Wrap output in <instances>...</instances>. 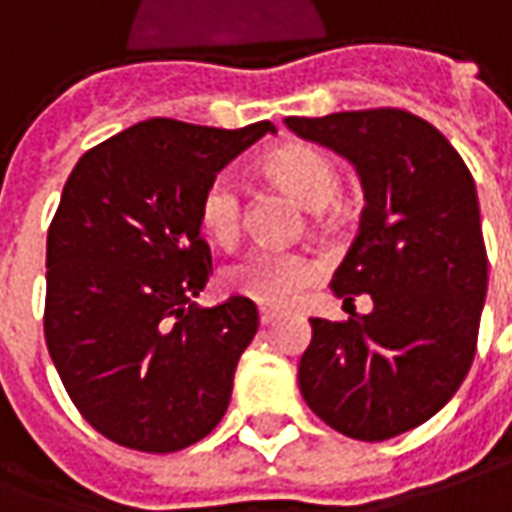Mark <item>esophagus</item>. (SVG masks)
<instances>
[{
  "label": "esophagus",
  "instance_id": "obj_1",
  "mask_svg": "<svg viewBox=\"0 0 512 512\" xmlns=\"http://www.w3.org/2000/svg\"><path fill=\"white\" fill-rule=\"evenodd\" d=\"M280 316H283V314H277V311H269V308H263V311H260V325H266V328H269V325H274V322H277Z\"/></svg>",
  "mask_w": 512,
  "mask_h": 512
}]
</instances>
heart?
I'll use <instances>...</instances> for the list:
<instances>
[{
  "mask_svg": "<svg viewBox=\"0 0 512 512\" xmlns=\"http://www.w3.org/2000/svg\"><path fill=\"white\" fill-rule=\"evenodd\" d=\"M266 173L277 187L297 198L305 210L319 212L339 196V170L322 151L311 145H283L266 159ZM198 227L221 249L235 246L243 227V196L238 182L218 173L198 198ZM319 266L300 252H271L252 249L224 269L229 291L260 305H288L300 297L302 288L314 283Z\"/></svg>",
  "mask_w": 512,
  "mask_h": 512,
  "instance_id": "1",
  "label": "heart"
}]
</instances>
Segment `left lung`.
Segmentation results:
<instances>
[{
  "instance_id": "obj_1",
  "label": "left lung",
  "mask_w": 512,
  "mask_h": 512,
  "mask_svg": "<svg viewBox=\"0 0 512 512\" xmlns=\"http://www.w3.org/2000/svg\"><path fill=\"white\" fill-rule=\"evenodd\" d=\"M356 168L367 207L330 288L373 311L311 319L300 392L316 417L381 443L437 415L471 370L488 294L476 184L437 128L401 109L285 117Z\"/></svg>"
}]
</instances>
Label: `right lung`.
I'll return each mask as SVG.
<instances>
[{"label": "right lung", "instance_id": "right-lung-1", "mask_svg": "<svg viewBox=\"0 0 512 512\" xmlns=\"http://www.w3.org/2000/svg\"><path fill=\"white\" fill-rule=\"evenodd\" d=\"M266 134L269 120L227 131L154 117L66 179L47 232L44 336L78 412L120 446L182 451L227 412L257 308L196 302L212 274L198 198Z\"/></svg>", "mask_w": 512, "mask_h": 512}]
</instances>
